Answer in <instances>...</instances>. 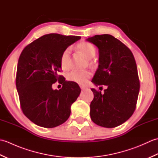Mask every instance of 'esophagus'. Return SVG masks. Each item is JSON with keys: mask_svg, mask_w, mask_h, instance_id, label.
<instances>
[{"mask_svg": "<svg viewBox=\"0 0 158 158\" xmlns=\"http://www.w3.org/2000/svg\"><path fill=\"white\" fill-rule=\"evenodd\" d=\"M80 88H81V89H85V88H86V87H85V86H83V85H80Z\"/></svg>", "mask_w": 158, "mask_h": 158, "instance_id": "1", "label": "esophagus"}]
</instances>
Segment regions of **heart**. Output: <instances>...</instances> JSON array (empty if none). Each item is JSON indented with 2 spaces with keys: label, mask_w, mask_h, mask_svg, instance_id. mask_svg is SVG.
<instances>
[{
  "label": "heart",
  "mask_w": 158,
  "mask_h": 158,
  "mask_svg": "<svg viewBox=\"0 0 158 158\" xmlns=\"http://www.w3.org/2000/svg\"><path fill=\"white\" fill-rule=\"evenodd\" d=\"M77 48L87 59H92L95 56L96 52L95 46L88 41H81L77 45ZM70 54V49L69 48H66L62 53L61 56H60V65H61L62 69L66 70L69 69ZM90 76H91V73L88 70H85V71L73 70L68 74L67 78L69 81L77 83L80 85H84L88 81Z\"/></svg>",
  "instance_id": "obj_1"
}]
</instances>
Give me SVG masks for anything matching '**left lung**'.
Returning a JSON list of instances; mask_svg holds the SVG:
<instances>
[{
  "instance_id": "8db88e82",
  "label": "left lung",
  "mask_w": 158,
  "mask_h": 158,
  "mask_svg": "<svg viewBox=\"0 0 158 158\" xmlns=\"http://www.w3.org/2000/svg\"><path fill=\"white\" fill-rule=\"evenodd\" d=\"M87 41L99 49L98 69L92 82L107 86L104 94L91 89L94 99L90 117L100 126L117 127L132 115L136 106L140 81L135 57L127 46L110 35H95Z\"/></svg>"
}]
</instances>
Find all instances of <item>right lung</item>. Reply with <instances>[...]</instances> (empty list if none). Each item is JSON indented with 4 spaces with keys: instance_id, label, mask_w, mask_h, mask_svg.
I'll list each match as a JSON object with an SVG mask.
<instances>
[{
    "instance_id": "right-lung-1",
    "label": "right lung",
    "mask_w": 158,
    "mask_h": 158,
    "mask_svg": "<svg viewBox=\"0 0 158 158\" xmlns=\"http://www.w3.org/2000/svg\"><path fill=\"white\" fill-rule=\"evenodd\" d=\"M81 39L56 33L43 35L23 49L16 73V88L23 114L36 125L52 128L69 119L70 106L81 89L77 83L66 81L58 75L60 56L64 49ZM57 81L63 83L53 90Z\"/></svg>"
}]
</instances>
